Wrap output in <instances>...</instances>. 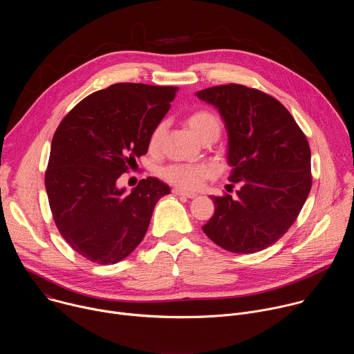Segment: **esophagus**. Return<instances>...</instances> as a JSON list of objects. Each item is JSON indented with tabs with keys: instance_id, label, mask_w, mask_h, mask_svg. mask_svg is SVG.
Returning <instances> with one entry per match:
<instances>
[{
	"instance_id": "34e87169",
	"label": "esophagus",
	"mask_w": 354,
	"mask_h": 354,
	"mask_svg": "<svg viewBox=\"0 0 354 354\" xmlns=\"http://www.w3.org/2000/svg\"><path fill=\"white\" fill-rule=\"evenodd\" d=\"M172 193L174 194H176V196H183V197H187V198H194L197 194L196 193H193V192H185V190H182V189H178V187H175V189H172Z\"/></svg>"
}]
</instances>
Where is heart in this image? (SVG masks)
I'll list each match as a JSON object with an SVG mask.
<instances>
[{
	"label": "heart",
	"mask_w": 354,
	"mask_h": 354,
	"mask_svg": "<svg viewBox=\"0 0 354 354\" xmlns=\"http://www.w3.org/2000/svg\"><path fill=\"white\" fill-rule=\"evenodd\" d=\"M186 126L194 134V137L200 141H205L212 137H218L221 122L218 116L207 109H198L192 112L186 118ZM165 133V124L160 123L149 136L148 147L151 151H157L161 147L162 137ZM162 178L169 183L186 189L193 190L198 189L203 182L210 178L212 169L207 165H185V164H174L162 169Z\"/></svg>",
	"instance_id": "heart-1"
}]
</instances>
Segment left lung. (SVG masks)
Here are the masks:
<instances>
[{"instance_id":"1","label":"left lung","mask_w":354,"mask_h":354,"mask_svg":"<svg viewBox=\"0 0 354 354\" xmlns=\"http://www.w3.org/2000/svg\"><path fill=\"white\" fill-rule=\"evenodd\" d=\"M213 105L227 129L228 180L236 197L212 196L213 217L201 227L234 254H255L294 224L310 194L311 149L290 112L273 96L228 84L196 92Z\"/></svg>"}]
</instances>
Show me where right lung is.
Here are the masks:
<instances>
[{
    "label": "right lung",
    "instance_id": "add662e5",
    "mask_svg": "<svg viewBox=\"0 0 354 354\" xmlns=\"http://www.w3.org/2000/svg\"><path fill=\"white\" fill-rule=\"evenodd\" d=\"M178 86L113 84L62 120L50 148L44 185L55 223L80 255L115 265L142 241L157 201L171 192L147 178L126 193L116 182L171 108Z\"/></svg>",
    "mask_w": 354,
    "mask_h": 354
}]
</instances>
